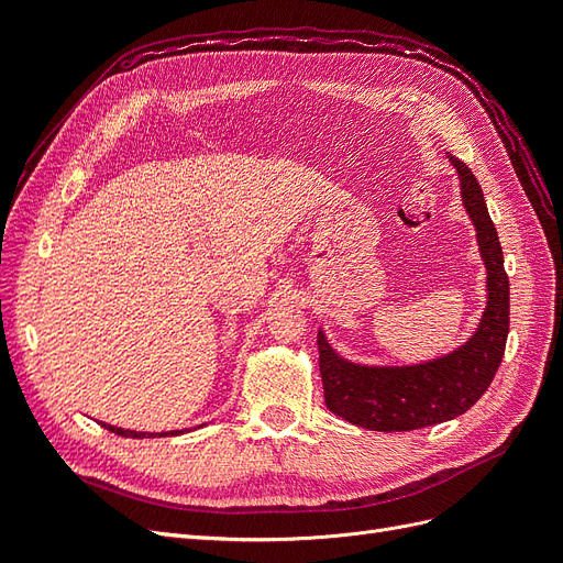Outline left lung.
<instances>
[{"label":"left lung","instance_id":"1","mask_svg":"<svg viewBox=\"0 0 563 563\" xmlns=\"http://www.w3.org/2000/svg\"><path fill=\"white\" fill-rule=\"evenodd\" d=\"M460 176L463 207L476 228L486 265L488 302L465 345L413 366H364L343 360L323 331L317 335L323 401L331 413L364 430L408 432L463 416L482 399L503 362L509 333V279L484 192L465 162L449 155Z\"/></svg>","mask_w":563,"mask_h":563}]
</instances>
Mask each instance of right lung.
Listing matches in <instances>:
<instances>
[{
    "label": "right lung",
    "mask_w": 563,
    "mask_h": 563,
    "mask_svg": "<svg viewBox=\"0 0 563 563\" xmlns=\"http://www.w3.org/2000/svg\"><path fill=\"white\" fill-rule=\"evenodd\" d=\"M100 424H103V428H108L110 432L119 434V437H131V439H145V437H176V434H180L178 430H172V432H159V434H150V432H135V430H122V428H114V424H106V422H100Z\"/></svg>",
    "instance_id": "add662e5"
}]
</instances>
